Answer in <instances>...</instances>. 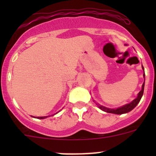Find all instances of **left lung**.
I'll use <instances>...</instances> for the list:
<instances>
[{
	"label": "left lung",
	"instance_id": "left-lung-1",
	"mask_svg": "<svg viewBox=\"0 0 156 156\" xmlns=\"http://www.w3.org/2000/svg\"><path fill=\"white\" fill-rule=\"evenodd\" d=\"M143 69H144V66H143ZM144 78H145V73L144 74ZM144 84H145V80H144V82L142 85V89H141V90L140 91L139 94H138L137 97H136L135 100H133L131 103H128V104H127V105H125V106H122V107H120V108H115V109L106 108L103 106H100H100H98L99 108H100V109L103 110V111L106 112H108V113H113V114H117V115L124 114V113H127V112H128L131 111L133 108L136 107V105L139 103V102L140 101L141 98H142V96H143V94H144Z\"/></svg>",
	"mask_w": 156,
	"mask_h": 156
}]
</instances>
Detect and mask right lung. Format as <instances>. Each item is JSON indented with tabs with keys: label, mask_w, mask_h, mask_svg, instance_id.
<instances>
[{
	"label": "right lung",
	"mask_w": 156,
	"mask_h": 156,
	"mask_svg": "<svg viewBox=\"0 0 156 156\" xmlns=\"http://www.w3.org/2000/svg\"><path fill=\"white\" fill-rule=\"evenodd\" d=\"M47 117H48V116H44V117H37V119H46Z\"/></svg>",
	"instance_id": "add662e5"
}]
</instances>
